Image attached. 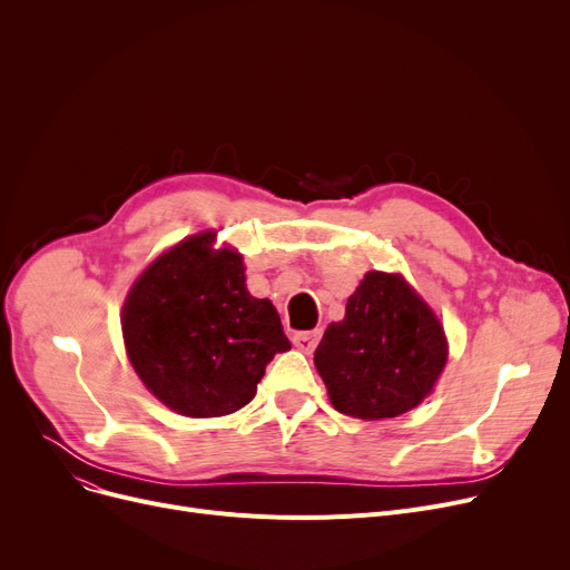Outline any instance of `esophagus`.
<instances>
[{"label": "esophagus", "instance_id": "34e87169", "mask_svg": "<svg viewBox=\"0 0 570 570\" xmlns=\"http://www.w3.org/2000/svg\"><path fill=\"white\" fill-rule=\"evenodd\" d=\"M318 340H321V331H314V333H295V335H293V344H295L297 348H301L303 353H312V351L316 348Z\"/></svg>", "mask_w": 570, "mask_h": 570}]
</instances>
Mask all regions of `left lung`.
Masks as SVG:
<instances>
[{"instance_id": "8db88e82", "label": "left lung", "mask_w": 570, "mask_h": 570, "mask_svg": "<svg viewBox=\"0 0 570 570\" xmlns=\"http://www.w3.org/2000/svg\"><path fill=\"white\" fill-rule=\"evenodd\" d=\"M448 342L430 305L402 275L372 269L314 351L333 406L363 421L421 404L443 372Z\"/></svg>"}]
</instances>
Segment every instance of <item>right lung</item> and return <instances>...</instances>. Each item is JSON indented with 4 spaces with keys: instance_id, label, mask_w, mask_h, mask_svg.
Wrapping results in <instances>:
<instances>
[{
    "instance_id": "1",
    "label": "right lung",
    "mask_w": 570,
    "mask_h": 570,
    "mask_svg": "<svg viewBox=\"0 0 570 570\" xmlns=\"http://www.w3.org/2000/svg\"><path fill=\"white\" fill-rule=\"evenodd\" d=\"M213 230L164 252L122 307L127 355L145 387L189 417L249 404L267 363L291 348L277 309L245 284L235 249H213Z\"/></svg>"
}]
</instances>
